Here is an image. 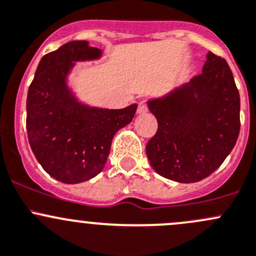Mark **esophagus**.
Segmentation results:
<instances>
[{
	"label": "esophagus",
	"mask_w": 256,
	"mask_h": 256,
	"mask_svg": "<svg viewBox=\"0 0 256 256\" xmlns=\"http://www.w3.org/2000/svg\"><path fill=\"white\" fill-rule=\"evenodd\" d=\"M147 112V105L144 102H141L138 106V114H144Z\"/></svg>",
	"instance_id": "1"
}]
</instances>
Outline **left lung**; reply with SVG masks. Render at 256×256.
Masks as SVG:
<instances>
[{
    "label": "left lung",
    "mask_w": 256,
    "mask_h": 256,
    "mask_svg": "<svg viewBox=\"0 0 256 256\" xmlns=\"http://www.w3.org/2000/svg\"><path fill=\"white\" fill-rule=\"evenodd\" d=\"M147 105L158 128L146 144V154L160 176L180 183L202 180L236 146L239 92L226 59L212 52L200 76Z\"/></svg>",
    "instance_id": "8db88e82"
}]
</instances>
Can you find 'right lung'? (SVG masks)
Returning <instances> with one entry per match:
<instances>
[{
	"mask_svg": "<svg viewBox=\"0 0 256 256\" xmlns=\"http://www.w3.org/2000/svg\"><path fill=\"white\" fill-rule=\"evenodd\" d=\"M102 50L86 40H72L40 59L27 95L30 148L46 172L68 184L99 174L112 138L132 121L138 104L102 109L79 102L68 85L76 62L95 60Z\"/></svg>",
	"mask_w": 256,
	"mask_h": 256,
	"instance_id": "right-lung-1",
	"label": "right lung"
}]
</instances>
